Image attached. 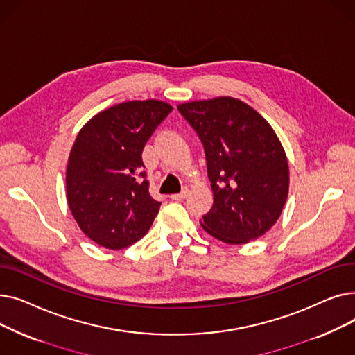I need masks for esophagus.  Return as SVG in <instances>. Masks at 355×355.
<instances>
[{"label": "esophagus", "instance_id": "obj_1", "mask_svg": "<svg viewBox=\"0 0 355 355\" xmlns=\"http://www.w3.org/2000/svg\"><path fill=\"white\" fill-rule=\"evenodd\" d=\"M187 196H189V190L185 189V190H182V191L178 193V194H173V196H171V200L181 201V200H184V198H187Z\"/></svg>", "mask_w": 355, "mask_h": 355}]
</instances>
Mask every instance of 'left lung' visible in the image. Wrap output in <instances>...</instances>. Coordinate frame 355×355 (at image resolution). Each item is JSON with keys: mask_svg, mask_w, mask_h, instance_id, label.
Returning <instances> with one entry per match:
<instances>
[{"mask_svg": "<svg viewBox=\"0 0 355 355\" xmlns=\"http://www.w3.org/2000/svg\"><path fill=\"white\" fill-rule=\"evenodd\" d=\"M207 159L214 202L201 226L229 245L249 243L281 216L289 191L285 149L265 118L230 96L178 105Z\"/></svg>", "mask_w": 355, "mask_h": 355, "instance_id": "1", "label": "left lung"}]
</instances>
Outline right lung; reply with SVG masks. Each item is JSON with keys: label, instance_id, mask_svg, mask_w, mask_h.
Here are the masks:
<instances>
[{"label": "right lung", "instance_id": "1", "mask_svg": "<svg viewBox=\"0 0 355 355\" xmlns=\"http://www.w3.org/2000/svg\"><path fill=\"white\" fill-rule=\"evenodd\" d=\"M171 110L155 99L123 102L99 112L78 134L66 170L67 202L99 246L128 248L151 227L161 202L149 196L142 151Z\"/></svg>", "mask_w": 355, "mask_h": 355}]
</instances>
